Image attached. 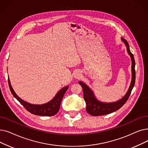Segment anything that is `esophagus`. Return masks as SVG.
I'll use <instances>...</instances> for the list:
<instances>
[{
	"label": "esophagus",
	"mask_w": 148,
	"mask_h": 148,
	"mask_svg": "<svg viewBox=\"0 0 148 148\" xmlns=\"http://www.w3.org/2000/svg\"><path fill=\"white\" fill-rule=\"evenodd\" d=\"M81 77V74L79 71H76L74 74V78L75 79H79Z\"/></svg>",
	"instance_id": "1"
}]
</instances>
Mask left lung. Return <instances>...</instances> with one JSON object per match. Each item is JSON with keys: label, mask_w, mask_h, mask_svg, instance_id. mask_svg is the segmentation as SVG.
<instances>
[{"label": "left lung", "mask_w": 148, "mask_h": 148, "mask_svg": "<svg viewBox=\"0 0 148 148\" xmlns=\"http://www.w3.org/2000/svg\"><path fill=\"white\" fill-rule=\"evenodd\" d=\"M121 40L126 45L128 54L130 55L131 59V72L132 79L131 84L125 95L121 99L114 102H103L99 100L95 97L94 92L84 82L79 81V84L82 86L83 91V97L86 103V110L88 114L93 115V116H98V115H103L112 113L117 111L123 106L129 98L131 94L132 89L134 86L135 81H136V71H135V60L133 54L131 53L130 49V46L126 40L124 38L121 37Z\"/></svg>", "instance_id": "8db88e82"}]
</instances>
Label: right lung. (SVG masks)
Here are the masks:
<instances>
[{"label":"right lung","instance_id":"1","mask_svg":"<svg viewBox=\"0 0 148 148\" xmlns=\"http://www.w3.org/2000/svg\"><path fill=\"white\" fill-rule=\"evenodd\" d=\"M8 84L12 94L21 103V104L23 105V107L31 114L37 115H40V116H53V115L58 112L60 107L62 100L66 91H67V89H68V86L62 88L56 94L52 100L42 105H35L25 101L18 97L14 92L13 88H12L9 77Z\"/></svg>","mask_w":148,"mask_h":148}]
</instances>
